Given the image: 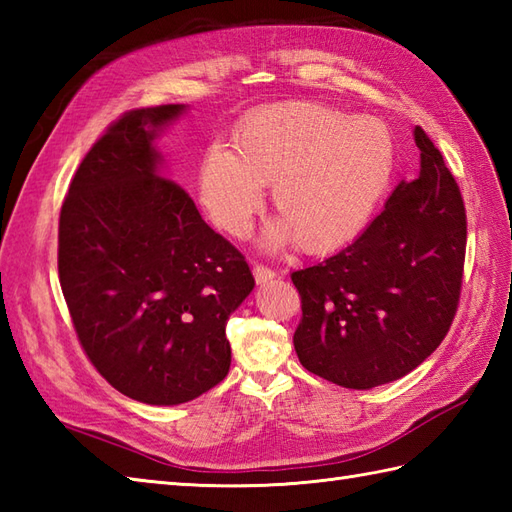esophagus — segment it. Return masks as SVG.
<instances>
[{
  "mask_svg": "<svg viewBox=\"0 0 512 512\" xmlns=\"http://www.w3.org/2000/svg\"><path fill=\"white\" fill-rule=\"evenodd\" d=\"M253 275H255V281L257 284H266V281H270V279H275V270L273 268H268V266H255L253 268Z\"/></svg>",
  "mask_w": 512,
  "mask_h": 512,
  "instance_id": "1",
  "label": "esophagus"
}]
</instances>
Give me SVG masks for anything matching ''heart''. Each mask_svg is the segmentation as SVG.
I'll use <instances>...</instances> for the list:
<instances>
[{
    "instance_id": "obj_1",
    "label": "heart",
    "mask_w": 512,
    "mask_h": 512,
    "mask_svg": "<svg viewBox=\"0 0 512 512\" xmlns=\"http://www.w3.org/2000/svg\"><path fill=\"white\" fill-rule=\"evenodd\" d=\"M235 151L206 149L200 198L217 226L246 235L273 184L281 220L266 233L277 248L297 239L328 253L363 231L394 173V138L383 121L334 107L288 101L250 114L233 136Z\"/></svg>"
}]
</instances>
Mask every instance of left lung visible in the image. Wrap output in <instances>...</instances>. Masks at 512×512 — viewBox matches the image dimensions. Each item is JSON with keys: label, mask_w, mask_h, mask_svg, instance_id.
I'll return each instance as SVG.
<instances>
[{"label": "left lung", "mask_w": 512, "mask_h": 512, "mask_svg": "<svg viewBox=\"0 0 512 512\" xmlns=\"http://www.w3.org/2000/svg\"><path fill=\"white\" fill-rule=\"evenodd\" d=\"M416 180H402L385 209L341 253L295 270L301 297L295 350L334 385L372 389L416 369L458 312L466 211L453 173L422 127Z\"/></svg>", "instance_id": "obj_1"}]
</instances>
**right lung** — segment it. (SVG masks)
I'll return each mask as SVG.
<instances>
[{
  "label": "right lung",
  "instance_id": "add662e5",
  "mask_svg": "<svg viewBox=\"0 0 512 512\" xmlns=\"http://www.w3.org/2000/svg\"><path fill=\"white\" fill-rule=\"evenodd\" d=\"M182 112L158 105L114 121L59 215V281L83 352L147 405H180L224 380L226 321L255 286L244 255L160 173L154 140Z\"/></svg>",
  "mask_w": 512,
  "mask_h": 512
}]
</instances>
